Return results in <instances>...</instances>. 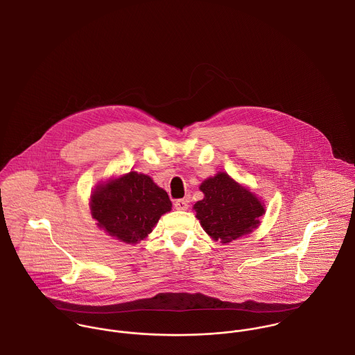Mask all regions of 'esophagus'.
I'll use <instances>...</instances> for the list:
<instances>
[{"mask_svg":"<svg viewBox=\"0 0 355 355\" xmlns=\"http://www.w3.org/2000/svg\"><path fill=\"white\" fill-rule=\"evenodd\" d=\"M188 202L185 200V199H178V200H175L174 202V207L177 209V210H187L188 209Z\"/></svg>","mask_w":355,"mask_h":355,"instance_id":"34e87169","label":"esophagus"}]
</instances>
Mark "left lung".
Returning a JSON list of instances; mask_svg holds the SVG:
<instances>
[{"mask_svg": "<svg viewBox=\"0 0 355 355\" xmlns=\"http://www.w3.org/2000/svg\"><path fill=\"white\" fill-rule=\"evenodd\" d=\"M200 191L205 198L193 209L203 230L214 239L228 243L256 228L264 214L260 200L228 174L207 178Z\"/></svg>", "mask_w": 355, "mask_h": 355, "instance_id": "1", "label": "left lung"}]
</instances>
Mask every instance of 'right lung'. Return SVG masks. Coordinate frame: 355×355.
<instances>
[{
  "label": "right lung",
  "instance_id": "obj_1",
  "mask_svg": "<svg viewBox=\"0 0 355 355\" xmlns=\"http://www.w3.org/2000/svg\"><path fill=\"white\" fill-rule=\"evenodd\" d=\"M170 210L167 192L150 177L135 171L99 185L91 196V214L98 225L125 243L146 238L162 214Z\"/></svg>",
  "mask_w": 355,
  "mask_h": 355
}]
</instances>
